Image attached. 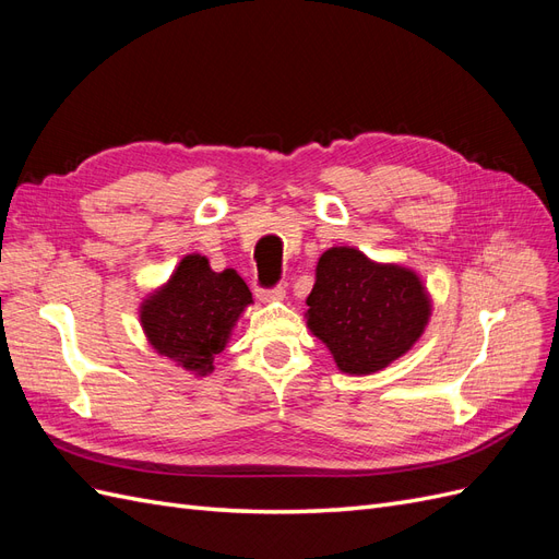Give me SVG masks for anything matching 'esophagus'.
Here are the masks:
<instances>
[{"instance_id": "1", "label": "esophagus", "mask_w": 559, "mask_h": 559, "mask_svg": "<svg viewBox=\"0 0 559 559\" xmlns=\"http://www.w3.org/2000/svg\"><path fill=\"white\" fill-rule=\"evenodd\" d=\"M284 296H286L284 286H275V289H259V292H257V298H259L261 302H275V300H284Z\"/></svg>"}]
</instances>
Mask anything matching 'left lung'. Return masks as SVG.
I'll return each mask as SVG.
<instances>
[{"instance_id": "1", "label": "left lung", "mask_w": 559, "mask_h": 559, "mask_svg": "<svg viewBox=\"0 0 559 559\" xmlns=\"http://www.w3.org/2000/svg\"><path fill=\"white\" fill-rule=\"evenodd\" d=\"M431 310V294L413 267L373 261L357 247H331L319 257L306 321L341 373L373 376L413 349Z\"/></svg>"}]
</instances>
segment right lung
<instances>
[{
	"label": "right lung",
	"instance_id": "add662e5",
	"mask_svg": "<svg viewBox=\"0 0 559 559\" xmlns=\"http://www.w3.org/2000/svg\"><path fill=\"white\" fill-rule=\"evenodd\" d=\"M251 302V292L238 270L214 273L207 257L186 253L170 280L140 302V324L160 357L186 373L205 378Z\"/></svg>",
	"mask_w": 559,
	"mask_h": 559
}]
</instances>
